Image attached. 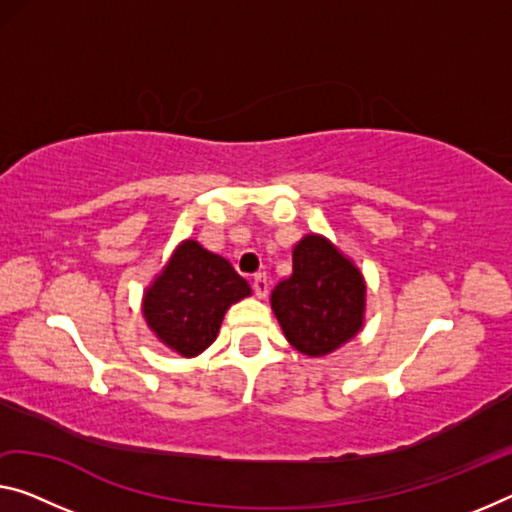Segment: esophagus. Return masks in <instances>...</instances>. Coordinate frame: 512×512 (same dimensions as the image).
<instances>
[{
    "label": "esophagus",
    "instance_id": "1",
    "mask_svg": "<svg viewBox=\"0 0 512 512\" xmlns=\"http://www.w3.org/2000/svg\"><path fill=\"white\" fill-rule=\"evenodd\" d=\"M254 293L258 295V297H265L267 295V288H270V281H267V277L263 272H258V274H254Z\"/></svg>",
    "mask_w": 512,
    "mask_h": 512
}]
</instances>
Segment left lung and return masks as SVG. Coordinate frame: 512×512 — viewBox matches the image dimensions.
Masks as SVG:
<instances>
[{"label": "left lung", "mask_w": 512, "mask_h": 512, "mask_svg": "<svg viewBox=\"0 0 512 512\" xmlns=\"http://www.w3.org/2000/svg\"><path fill=\"white\" fill-rule=\"evenodd\" d=\"M361 272L322 235L293 249V274L272 290V311L295 350L322 357L341 348L364 322Z\"/></svg>", "instance_id": "1"}]
</instances>
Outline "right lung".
Masks as SVG:
<instances>
[{
  "mask_svg": "<svg viewBox=\"0 0 512 512\" xmlns=\"http://www.w3.org/2000/svg\"><path fill=\"white\" fill-rule=\"evenodd\" d=\"M251 293L226 258L185 240L144 297V318L157 338L183 357L215 341L226 309Z\"/></svg>",
  "mask_w": 512,
  "mask_h": 512,
  "instance_id": "add662e5",
  "label": "right lung"
}]
</instances>
